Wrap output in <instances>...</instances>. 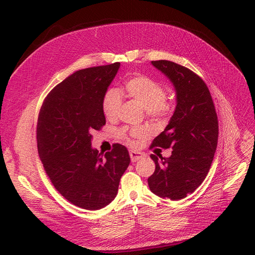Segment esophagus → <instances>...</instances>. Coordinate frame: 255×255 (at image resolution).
<instances>
[{"mask_svg": "<svg viewBox=\"0 0 255 255\" xmlns=\"http://www.w3.org/2000/svg\"><path fill=\"white\" fill-rule=\"evenodd\" d=\"M129 157H130V160L133 161V163H135V161L139 160L142 158V154L140 152L138 151H129Z\"/></svg>", "mask_w": 255, "mask_h": 255, "instance_id": "obj_1", "label": "esophagus"}]
</instances>
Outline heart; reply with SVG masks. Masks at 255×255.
<instances>
[{
    "label": "heart",
    "instance_id": "b5f03b06",
    "mask_svg": "<svg viewBox=\"0 0 255 255\" xmlns=\"http://www.w3.org/2000/svg\"><path fill=\"white\" fill-rule=\"evenodd\" d=\"M126 91L129 98L139 103L146 113L153 117L165 116L170 111V103L167 102V90L163 84L145 75H136L126 83ZM122 97L119 90L111 88L107 90L102 99V111L105 117L110 120L118 116ZM118 135L122 139L130 143V137H143L146 130L141 128H134L128 133L127 129H120Z\"/></svg>",
    "mask_w": 255,
    "mask_h": 255
}]
</instances>
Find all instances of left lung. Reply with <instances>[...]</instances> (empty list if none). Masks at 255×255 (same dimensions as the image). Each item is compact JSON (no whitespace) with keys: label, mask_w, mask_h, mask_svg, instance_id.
Masks as SVG:
<instances>
[{"label":"left lung","mask_w":255,"mask_h":255,"mask_svg":"<svg viewBox=\"0 0 255 255\" xmlns=\"http://www.w3.org/2000/svg\"><path fill=\"white\" fill-rule=\"evenodd\" d=\"M176 91V106L164 132L150 148H172L170 157L151 158L155 171L148 179L150 190L158 197L181 200L194 192L206 177L218 141V118L211 92L195 72L169 60H153Z\"/></svg>","instance_id":"left-lung-1"}]
</instances>
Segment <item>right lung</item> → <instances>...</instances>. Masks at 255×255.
Masks as SVG:
<instances>
[{"instance_id": "1", "label": "right lung", "mask_w": 255, "mask_h": 255, "mask_svg": "<svg viewBox=\"0 0 255 255\" xmlns=\"http://www.w3.org/2000/svg\"><path fill=\"white\" fill-rule=\"evenodd\" d=\"M119 67L74 72L50 91L38 116L37 146L44 170L59 194L84 210L113 201L130 161L122 144L115 143L104 155L91 146V134L105 125L102 99Z\"/></svg>"}]
</instances>
